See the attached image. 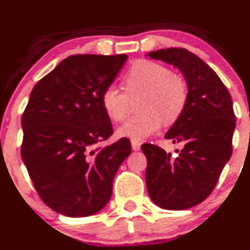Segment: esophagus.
Returning <instances> with one entry per match:
<instances>
[{"mask_svg":"<svg viewBox=\"0 0 250 250\" xmlns=\"http://www.w3.org/2000/svg\"><path fill=\"white\" fill-rule=\"evenodd\" d=\"M131 146H132V150L135 151H138L141 149V142L139 141H131Z\"/></svg>","mask_w":250,"mask_h":250,"instance_id":"esophagus-1","label":"esophagus"}]
</instances>
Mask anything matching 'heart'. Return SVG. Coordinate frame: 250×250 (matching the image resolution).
<instances>
[{
	"label": "heart",
	"mask_w": 250,
	"mask_h": 250,
	"mask_svg": "<svg viewBox=\"0 0 250 250\" xmlns=\"http://www.w3.org/2000/svg\"><path fill=\"white\" fill-rule=\"evenodd\" d=\"M125 94L108 85L101 94L104 114L113 122H122L127 114L128 101L135 94H143L139 111L143 112L119 126V137L142 141L154 135L163 125L176 122L184 113L188 92L185 80L156 62L138 60L124 79Z\"/></svg>",
	"instance_id": "obj_1"
}]
</instances>
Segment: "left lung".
I'll list each match as a JSON object with an SVG mask.
<instances>
[{
	"label": "left lung",
	"instance_id": "8db88e82",
	"mask_svg": "<svg viewBox=\"0 0 250 250\" xmlns=\"http://www.w3.org/2000/svg\"><path fill=\"white\" fill-rule=\"evenodd\" d=\"M146 56L179 69L188 89L184 113L165 136L182 146L176 157L154 144L142 146L147 193L165 210H187L210 195L231 157V96L218 75L189 51L171 47Z\"/></svg>",
	"mask_w": 250,
	"mask_h": 250
}]
</instances>
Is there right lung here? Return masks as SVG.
Here are the masks:
<instances>
[{
	"instance_id": "right-lung-1",
	"label": "right lung",
	"mask_w": 250,
	"mask_h": 250,
	"mask_svg": "<svg viewBox=\"0 0 250 250\" xmlns=\"http://www.w3.org/2000/svg\"><path fill=\"white\" fill-rule=\"evenodd\" d=\"M126 55L70 56L34 85L21 119V157L42 201L58 213L87 217L111 199L131 152L127 138L95 149L113 133L101 94Z\"/></svg>"
}]
</instances>
